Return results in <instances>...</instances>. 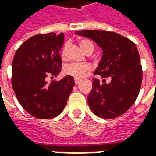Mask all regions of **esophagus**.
Returning a JSON list of instances; mask_svg holds the SVG:
<instances>
[{
    "mask_svg": "<svg viewBox=\"0 0 156 156\" xmlns=\"http://www.w3.org/2000/svg\"><path fill=\"white\" fill-rule=\"evenodd\" d=\"M74 82H75V84H78V83L81 82V79H79V78H75Z\"/></svg>",
    "mask_w": 156,
    "mask_h": 156,
    "instance_id": "34e87169",
    "label": "esophagus"
}]
</instances>
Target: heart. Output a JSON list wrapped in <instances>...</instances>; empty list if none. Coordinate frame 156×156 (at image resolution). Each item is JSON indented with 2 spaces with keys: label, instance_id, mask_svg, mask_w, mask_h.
Here are the masks:
<instances>
[{
  "label": "heart",
  "instance_id": "1",
  "mask_svg": "<svg viewBox=\"0 0 156 156\" xmlns=\"http://www.w3.org/2000/svg\"><path fill=\"white\" fill-rule=\"evenodd\" d=\"M79 46L82 48V50L85 52H88V51L94 50V44L91 41L87 39H83L79 41ZM62 57H65V47L62 48ZM91 70L90 65L88 63H70L67 65L64 68V73L67 75H70L76 78H81L84 77L87 74V73Z\"/></svg>",
  "mask_w": 156,
  "mask_h": 156
}]
</instances>
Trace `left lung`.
<instances>
[{
	"instance_id": "8db88e82",
	"label": "left lung",
	"mask_w": 156,
	"mask_h": 156,
	"mask_svg": "<svg viewBox=\"0 0 156 156\" xmlns=\"http://www.w3.org/2000/svg\"><path fill=\"white\" fill-rule=\"evenodd\" d=\"M76 33L91 38L103 50V57L93 78L88 97L92 112L104 119H115L130 108L136 100L142 82V67L137 47L119 33L98 30H83ZM112 81L105 84V78Z\"/></svg>"
}]
</instances>
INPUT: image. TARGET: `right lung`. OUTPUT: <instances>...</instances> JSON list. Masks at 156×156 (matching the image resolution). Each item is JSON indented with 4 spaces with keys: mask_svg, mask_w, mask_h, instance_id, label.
Listing matches in <instances>:
<instances>
[{
    "mask_svg": "<svg viewBox=\"0 0 156 156\" xmlns=\"http://www.w3.org/2000/svg\"><path fill=\"white\" fill-rule=\"evenodd\" d=\"M63 41L62 32L35 35L19 47L13 58V90L22 108L37 119H52L60 115L74 86L70 75L60 81H46L47 77L57 76L61 71L59 51Z\"/></svg>",
    "mask_w": 156,
    "mask_h": 156,
    "instance_id": "obj_1",
    "label": "right lung"
}]
</instances>
